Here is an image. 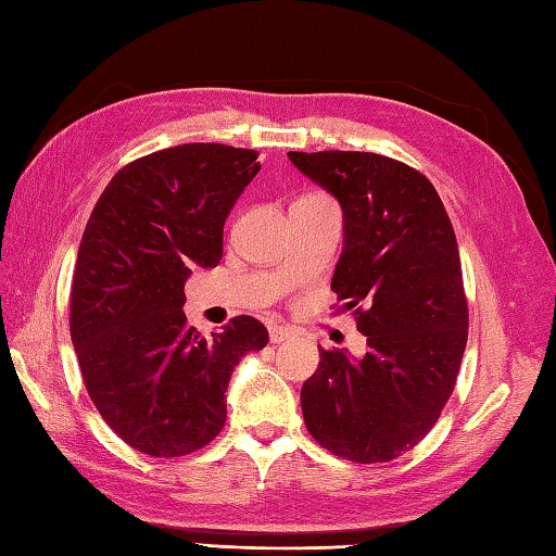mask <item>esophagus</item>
<instances>
[{
  "label": "esophagus",
  "mask_w": 556,
  "mask_h": 556,
  "mask_svg": "<svg viewBox=\"0 0 556 556\" xmlns=\"http://www.w3.org/2000/svg\"><path fill=\"white\" fill-rule=\"evenodd\" d=\"M293 337V329L285 325H269V341L271 344H281V341H289Z\"/></svg>",
  "instance_id": "obj_1"
}]
</instances>
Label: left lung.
Masks as SVG:
<instances>
[{"instance_id": "8db88e82", "label": "left lung", "mask_w": 556, "mask_h": 556, "mask_svg": "<svg viewBox=\"0 0 556 556\" xmlns=\"http://www.w3.org/2000/svg\"><path fill=\"white\" fill-rule=\"evenodd\" d=\"M289 160L339 200L332 289L368 341L358 358L320 346L301 387L305 428L341 458L384 464L432 430L454 392L468 341L456 233L434 186L404 162L351 150Z\"/></svg>"}]
</instances>
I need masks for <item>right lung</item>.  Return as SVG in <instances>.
<instances>
[{
    "mask_svg": "<svg viewBox=\"0 0 556 556\" xmlns=\"http://www.w3.org/2000/svg\"><path fill=\"white\" fill-rule=\"evenodd\" d=\"M257 152L186 143L114 174L83 231L71 285V341L92 404L148 456L191 454L222 432L239 361L267 329L239 315L203 337L186 323L193 269L217 267Z\"/></svg>",
    "mask_w": 556,
    "mask_h": 556,
    "instance_id": "right-lung-1",
    "label": "right lung"
}]
</instances>
